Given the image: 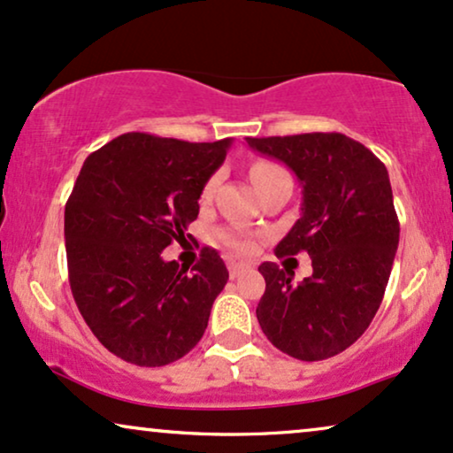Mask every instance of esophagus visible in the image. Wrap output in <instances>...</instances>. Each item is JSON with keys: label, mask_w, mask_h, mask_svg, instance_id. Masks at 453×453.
Returning a JSON list of instances; mask_svg holds the SVG:
<instances>
[{"label": "esophagus", "mask_w": 453, "mask_h": 453, "mask_svg": "<svg viewBox=\"0 0 453 453\" xmlns=\"http://www.w3.org/2000/svg\"><path fill=\"white\" fill-rule=\"evenodd\" d=\"M249 265H244V263H236V261H230L227 263V272H230V278H238L240 273L246 272Z\"/></svg>", "instance_id": "34e87169"}]
</instances>
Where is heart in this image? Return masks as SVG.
Here are the masks:
<instances>
[{
	"label": "heart",
	"instance_id": "obj_1",
	"mask_svg": "<svg viewBox=\"0 0 453 453\" xmlns=\"http://www.w3.org/2000/svg\"><path fill=\"white\" fill-rule=\"evenodd\" d=\"M280 175H288V171H286L284 167H280L278 163H272V160H259V163H255L253 169H250V177H253L257 190L265 184H269L272 180H276V177H280ZM217 180H219L217 175L209 177L207 184L203 186V190H200V200H203V203H209V200L213 198ZM219 238L227 246H230V249L240 250V253H249V250L253 249V236L244 230H223L219 234Z\"/></svg>",
	"mask_w": 453,
	"mask_h": 453
}]
</instances>
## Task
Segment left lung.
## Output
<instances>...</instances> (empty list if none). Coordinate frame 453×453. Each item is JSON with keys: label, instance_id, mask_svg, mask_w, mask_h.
<instances>
[{"label": "left lung", "instance_id": "obj_1", "mask_svg": "<svg viewBox=\"0 0 453 453\" xmlns=\"http://www.w3.org/2000/svg\"><path fill=\"white\" fill-rule=\"evenodd\" d=\"M253 150L282 160L303 186L301 217L276 257L307 253L313 273L265 261L257 319L273 347L319 362L364 334L379 311L399 244V219L387 167L345 134L246 137Z\"/></svg>", "mask_w": 453, "mask_h": 453}]
</instances>
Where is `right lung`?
Segmentation results:
<instances>
[{
	"label": "right lung",
	"mask_w": 453,
	"mask_h": 453,
	"mask_svg": "<svg viewBox=\"0 0 453 453\" xmlns=\"http://www.w3.org/2000/svg\"><path fill=\"white\" fill-rule=\"evenodd\" d=\"M227 148L131 131L85 158L65 207L68 282L96 339L125 362H177L207 330L226 263L204 246L188 273L160 253L186 240Z\"/></svg>",
	"instance_id": "obj_1"
}]
</instances>
